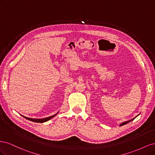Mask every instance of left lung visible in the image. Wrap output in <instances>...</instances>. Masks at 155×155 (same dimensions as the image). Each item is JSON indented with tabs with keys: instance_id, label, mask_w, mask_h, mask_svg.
<instances>
[{
	"instance_id": "obj_1",
	"label": "left lung",
	"mask_w": 155,
	"mask_h": 155,
	"mask_svg": "<svg viewBox=\"0 0 155 155\" xmlns=\"http://www.w3.org/2000/svg\"><path fill=\"white\" fill-rule=\"evenodd\" d=\"M136 117H137V116H136ZM136 117H135V118H136ZM135 118H134L133 119H132V120H129V121H125V122H123L122 124H121L120 125V126H122V125H125V124H128L129 122H130V121H133Z\"/></svg>"
}]
</instances>
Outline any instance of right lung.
I'll return each instance as SVG.
<instances>
[{
  "mask_svg": "<svg viewBox=\"0 0 155 155\" xmlns=\"http://www.w3.org/2000/svg\"><path fill=\"white\" fill-rule=\"evenodd\" d=\"M58 114V113H57ZM57 114L54 115V116H49V117H47V118H43V119H32V118H27V117H25V118L27 120H28L31 121H34V122H37V123H44L45 122V121H47L48 120H50V119H51L53 118V117H54L55 115H57Z\"/></svg>",
  "mask_w": 155,
  "mask_h": 155,
  "instance_id": "add662e5",
  "label": "right lung"
}]
</instances>
